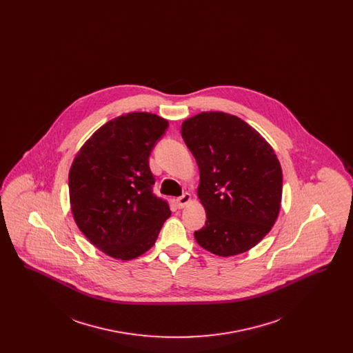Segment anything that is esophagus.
Listing matches in <instances>:
<instances>
[{
	"label": "esophagus",
	"instance_id": "34e87169",
	"mask_svg": "<svg viewBox=\"0 0 353 353\" xmlns=\"http://www.w3.org/2000/svg\"><path fill=\"white\" fill-rule=\"evenodd\" d=\"M190 201H192V196H190L189 193H184L181 197H179V199L176 200V203H177V206H179V209H183V208H185Z\"/></svg>",
	"mask_w": 353,
	"mask_h": 353
}]
</instances>
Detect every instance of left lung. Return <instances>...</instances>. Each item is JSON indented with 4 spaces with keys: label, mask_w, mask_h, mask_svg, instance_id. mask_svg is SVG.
<instances>
[{
    "label": "left lung",
    "mask_w": 353,
    "mask_h": 353,
    "mask_svg": "<svg viewBox=\"0 0 353 353\" xmlns=\"http://www.w3.org/2000/svg\"><path fill=\"white\" fill-rule=\"evenodd\" d=\"M181 136L200 169L197 196L206 222L197 243L219 256L248 252L269 233L282 201V168L269 143L234 115L186 119Z\"/></svg>",
    "instance_id": "1"
}]
</instances>
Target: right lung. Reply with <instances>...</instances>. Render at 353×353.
Instances as JSON below:
<instances>
[{"label": "right lung", "mask_w": 353, "mask_h": 353, "mask_svg": "<svg viewBox=\"0 0 353 353\" xmlns=\"http://www.w3.org/2000/svg\"><path fill=\"white\" fill-rule=\"evenodd\" d=\"M168 120L131 112L107 121L77 153L70 173L71 212L84 236L101 252L130 261L154 245L170 216L153 194L150 154Z\"/></svg>", "instance_id": "right-lung-1"}]
</instances>
